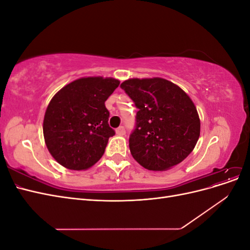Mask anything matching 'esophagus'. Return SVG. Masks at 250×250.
Listing matches in <instances>:
<instances>
[{
  "mask_svg": "<svg viewBox=\"0 0 250 250\" xmlns=\"http://www.w3.org/2000/svg\"><path fill=\"white\" fill-rule=\"evenodd\" d=\"M116 133H117L118 135H124V134L126 133L125 128H124L123 126H120L119 128H117V129H116Z\"/></svg>",
  "mask_w": 250,
  "mask_h": 250,
  "instance_id": "obj_1",
  "label": "esophagus"
}]
</instances>
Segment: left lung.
<instances>
[{"label":"left lung","instance_id":"obj_1","mask_svg":"<svg viewBox=\"0 0 250 250\" xmlns=\"http://www.w3.org/2000/svg\"><path fill=\"white\" fill-rule=\"evenodd\" d=\"M139 108L129 149L142 167L166 171L183 162L200 135V119L188 95L167 79L131 78L121 83Z\"/></svg>","mask_w":250,"mask_h":250}]
</instances>
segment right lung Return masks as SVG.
<instances>
[{
    "instance_id": "right-lung-1",
    "label": "right lung",
    "mask_w": 250,
    "mask_h": 250,
    "mask_svg": "<svg viewBox=\"0 0 250 250\" xmlns=\"http://www.w3.org/2000/svg\"><path fill=\"white\" fill-rule=\"evenodd\" d=\"M118 79L82 77L52 98L43 118L46 146L54 160L70 170H86L102 157L115 130L108 125L105 101Z\"/></svg>"
}]
</instances>
